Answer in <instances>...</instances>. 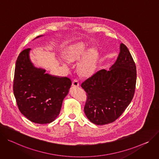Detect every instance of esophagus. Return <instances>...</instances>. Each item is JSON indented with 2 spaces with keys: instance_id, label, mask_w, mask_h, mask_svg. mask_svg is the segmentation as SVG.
I'll return each instance as SVG.
<instances>
[{
  "instance_id": "34e87169",
  "label": "esophagus",
  "mask_w": 159,
  "mask_h": 159,
  "mask_svg": "<svg viewBox=\"0 0 159 159\" xmlns=\"http://www.w3.org/2000/svg\"><path fill=\"white\" fill-rule=\"evenodd\" d=\"M80 85V83H79V81H78V80L77 79H75L72 83V86H75V87H78Z\"/></svg>"
}]
</instances>
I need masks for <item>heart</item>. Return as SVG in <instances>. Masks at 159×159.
<instances>
[{"mask_svg": "<svg viewBox=\"0 0 159 159\" xmlns=\"http://www.w3.org/2000/svg\"><path fill=\"white\" fill-rule=\"evenodd\" d=\"M87 47L84 43L79 44L70 48L66 53V57L69 61L80 60L86 53ZM97 54L95 50H91L87 53L78 64V70L83 76L92 75L96 66Z\"/></svg>", "mask_w": 159, "mask_h": 159, "instance_id": "obj_1", "label": "heart"}]
</instances>
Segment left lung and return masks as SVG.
<instances>
[{"label": "left lung", "instance_id": "8db88e82", "mask_svg": "<svg viewBox=\"0 0 159 159\" xmlns=\"http://www.w3.org/2000/svg\"><path fill=\"white\" fill-rule=\"evenodd\" d=\"M136 67L127 47L120 52L109 70L102 69L88 78L81 87L86 92V116L97 125L112 123L125 112L135 92Z\"/></svg>", "mask_w": 159, "mask_h": 159}]
</instances>
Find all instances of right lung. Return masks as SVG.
<instances>
[{
    "instance_id": "obj_1",
    "label": "right lung",
    "mask_w": 159,
    "mask_h": 159,
    "mask_svg": "<svg viewBox=\"0 0 159 159\" xmlns=\"http://www.w3.org/2000/svg\"><path fill=\"white\" fill-rule=\"evenodd\" d=\"M30 50H23L17 59L14 95L17 107L27 119L37 124H47L59 116L72 82L67 77L50 75L45 69L34 67L30 59Z\"/></svg>"
}]
</instances>
